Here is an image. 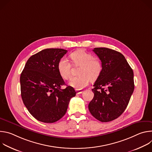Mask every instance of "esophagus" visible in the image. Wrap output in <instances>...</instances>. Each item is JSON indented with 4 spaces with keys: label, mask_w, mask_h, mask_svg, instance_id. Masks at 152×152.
I'll list each match as a JSON object with an SVG mask.
<instances>
[{
    "label": "esophagus",
    "mask_w": 152,
    "mask_h": 152,
    "mask_svg": "<svg viewBox=\"0 0 152 152\" xmlns=\"http://www.w3.org/2000/svg\"><path fill=\"white\" fill-rule=\"evenodd\" d=\"M83 90H76V92H77V94H82L83 93Z\"/></svg>",
    "instance_id": "34e87169"
}]
</instances>
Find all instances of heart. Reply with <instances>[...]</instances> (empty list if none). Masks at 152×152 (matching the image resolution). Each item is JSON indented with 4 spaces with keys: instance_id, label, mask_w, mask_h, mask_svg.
I'll use <instances>...</instances> for the list:
<instances>
[{
    "instance_id": "obj_1",
    "label": "heart",
    "mask_w": 152,
    "mask_h": 152,
    "mask_svg": "<svg viewBox=\"0 0 152 152\" xmlns=\"http://www.w3.org/2000/svg\"><path fill=\"white\" fill-rule=\"evenodd\" d=\"M70 58L75 66H80L79 76L73 77L69 84L77 90H81L87 85L91 80L94 81L100 76L103 67L101 62L94 58L90 53L83 50L75 51L70 54ZM72 65L66 58H61L58 64V70L61 76L66 80L71 77Z\"/></svg>"
}]
</instances>
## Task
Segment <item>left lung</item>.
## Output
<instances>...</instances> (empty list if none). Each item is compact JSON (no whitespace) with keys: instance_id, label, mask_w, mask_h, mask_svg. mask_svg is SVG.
<instances>
[{"instance_id":"left-lung-1","label":"left lung","mask_w":152,"mask_h":152,"mask_svg":"<svg viewBox=\"0 0 152 152\" xmlns=\"http://www.w3.org/2000/svg\"><path fill=\"white\" fill-rule=\"evenodd\" d=\"M93 51L101 61L103 70L93 85L94 96L88 109L100 121H111L127 107L134 90V72L121 53L106 48Z\"/></svg>"}]
</instances>
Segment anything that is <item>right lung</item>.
Returning <instances> with one entry per match:
<instances>
[{
    "instance_id": "obj_1",
    "label": "right lung",
    "mask_w": 152,
    "mask_h": 152,
    "mask_svg": "<svg viewBox=\"0 0 152 152\" xmlns=\"http://www.w3.org/2000/svg\"><path fill=\"white\" fill-rule=\"evenodd\" d=\"M67 50L46 49L31 56L20 75L21 96L30 114L37 120L52 123L66 113L76 92L65 85L58 70L59 60Z\"/></svg>"
}]
</instances>
